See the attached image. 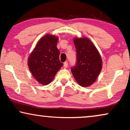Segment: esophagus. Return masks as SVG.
I'll return each mask as SVG.
<instances>
[{
  "instance_id": "esophagus-1",
  "label": "esophagus",
  "mask_w": 130,
  "mask_h": 130,
  "mask_svg": "<svg viewBox=\"0 0 130 130\" xmlns=\"http://www.w3.org/2000/svg\"><path fill=\"white\" fill-rule=\"evenodd\" d=\"M63 67L65 68H67L68 67V62H65L63 63Z\"/></svg>"
}]
</instances>
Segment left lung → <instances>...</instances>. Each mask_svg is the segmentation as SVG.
<instances>
[{
  "instance_id": "1",
  "label": "left lung",
  "mask_w": 130,
  "mask_h": 130,
  "mask_svg": "<svg viewBox=\"0 0 130 130\" xmlns=\"http://www.w3.org/2000/svg\"><path fill=\"white\" fill-rule=\"evenodd\" d=\"M73 41L76 49V62L71 71L80 86H89L96 80L101 72L102 59L89 39L75 38Z\"/></svg>"
}]
</instances>
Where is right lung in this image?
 Wrapping results in <instances>:
<instances>
[{
	"instance_id": "add662e5",
	"label": "right lung",
	"mask_w": 130,
	"mask_h": 130,
	"mask_svg": "<svg viewBox=\"0 0 130 130\" xmlns=\"http://www.w3.org/2000/svg\"><path fill=\"white\" fill-rule=\"evenodd\" d=\"M57 41L55 36L47 35L42 37L28 59V67L31 73L42 85L49 84L63 65L60 62Z\"/></svg>"
}]
</instances>
